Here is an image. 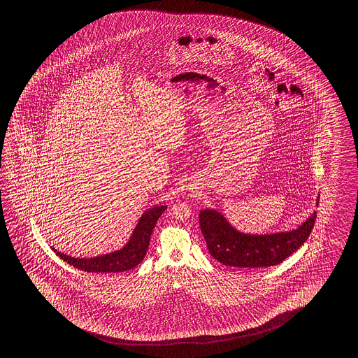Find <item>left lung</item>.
Segmentation results:
<instances>
[{
	"instance_id": "1",
	"label": "left lung",
	"mask_w": 358,
	"mask_h": 358,
	"mask_svg": "<svg viewBox=\"0 0 358 358\" xmlns=\"http://www.w3.org/2000/svg\"><path fill=\"white\" fill-rule=\"evenodd\" d=\"M315 219L317 211L296 229L272 234H247L231 227L225 216L216 210H201L199 214L210 255L220 264L239 268H261L281 264L309 238Z\"/></svg>"
}]
</instances>
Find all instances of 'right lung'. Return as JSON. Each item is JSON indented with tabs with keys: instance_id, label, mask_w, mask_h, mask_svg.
Segmentation results:
<instances>
[{
	"instance_id": "1",
	"label": "right lung",
	"mask_w": 358,
	"mask_h": 358,
	"mask_svg": "<svg viewBox=\"0 0 358 358\" xmlns=\"http://www.w3.org/2000/svg\"><path fill=\"white\" fill-rule=\"evenodd\" d=\"M166 209H167L166 205H159V206L157 205L147 210L141 216L128 243L125 244L122 250H115L102 256L92 257V258H75L58 252L53 247L52 250H55V255L63 261L85 272L110 273V272H124V271L131 270L135 266L141 264L143 258L147 255L149 241L155 229V223Z\"/></svg>"
}]
</instances>
